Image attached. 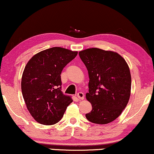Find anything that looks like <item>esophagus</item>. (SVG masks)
Here are the masks:
<instances>
[{"label": "esophagus", "instance_id": "esophagus-1", "mask_svg": "<svg viewBox=\"0 0 154 154\" xmlns=\"http://www.w3.org/2000/svg\"><path fill=\"white\" fill-rule=\"evenodd\" d=\"M77 97H78V99H79V100H84V95L83 93H82V92H79V93H78L77 94Z\"/></svg>", "mask_w": 154, "mask_h": 154}]
</instances>
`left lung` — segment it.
I'll return each mask as SVG.
<instances>
[{
    "instance_id": "1",
    "label": "left lung",
    "mask_w": 154,
    "mask_h": 154,
    "mask_svg": "<svg viewBox=\"0 0 154 154\" xmlns=\"http://www.w3.org/2000/svg\"><path fill=\"white\" fill-rule=\"evenodd\" d=\"M79 55L89 76L86 97L92 111L86 114V118L99 125L111 122L120 116L129 100V68L117 52L93 48L80 51Z\"/></svg>"
}]
</instances>
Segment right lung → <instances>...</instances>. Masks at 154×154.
<instances>
[{
  "label": "right lung",
  "instance_id": "1",
  "mask_svg": "<svg viewBox=\"0 0 154 154\" xmlns=\"http://www.w3.org/2000/svg\"><path fill=\"white\" fill-rule=\"evenodd\" d=\"M77 52L60 47L43 50L30 59L22 75L21 90L27 109L38 123L54 125L72 102L61 91V73Z\"/></svg>",
  "mask_w": 154,
  "mask_h": 154
}]
</instances>
